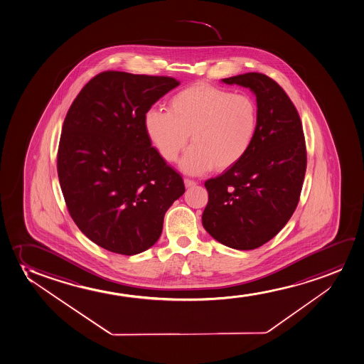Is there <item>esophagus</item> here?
<instances>
[{
    "mask_svg": "<svg viewBox=\"0 0 364 364\" xmlns=\"http://www.w3.org/2000/svg\"><path fill=\"white\" fill-rule=\"evenodd\" d=\"M184 184L185 188H186V189H189V188H193V186L196 185V181H194V180L191 179H184Z\"/></svg>",
    "mask_w": 364,
    "mask_h": 364,
    "instance_id": "esophagus-1",
    "label": "esophagus"
}]
</instances>
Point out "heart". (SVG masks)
<instances>
[{
	"label": "heart",
	"mask_w": 364,
	"mask_h": 364,
	"mask_svg": "<svg viewBox=\"0 0 364 364\" xmlns=\"http://www.w3.org/2000/svg\"><path fill=\"white\" fill-rule=\"evenodd\" d=\"M146 137L169 163L178 161L191 139L180 168L198 175L236 166L250 151L258 124V109L247 94L206 84L176 92L168 111L151 109L144 114Z\"/></svg>",
	"instance_id": "b5f03b06"
}]
</instances>
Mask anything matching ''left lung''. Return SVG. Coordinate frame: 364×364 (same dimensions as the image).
I'll return each instance as SVG.
<instances>
[{
	"label": "left lung",
	"mask_w": 364,
	"mask_h": 364,
	"mask_svg": "<svg viewBox=\"0 0 364 364\" xmlns=\"http://www.w3.org/2000/svg\"><path fill=\"white\" fill-rule=\"evenodd\" d=\"M248 87L257 99L258 124L250 151L205 188L203 226L233 250H255L282 231L298 206L306 171L301 121L291 100L259 73L222 79Z\"/></svg>",
	"instance_id": "8db88e82"
}]
</instances>
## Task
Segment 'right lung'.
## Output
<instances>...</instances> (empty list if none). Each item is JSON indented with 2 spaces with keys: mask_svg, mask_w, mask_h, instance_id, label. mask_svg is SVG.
<instances>
[{
  "mask_svg": "<svg viewBox=\"0 0 364 364\" xmlns=\"http://www.w3.org/2000/svg\"><path fill=\"white\" fill-rule=\"evenodd\" d=\"M179 84L169 76L104 71L66 114L59 183L76 226L105 250L133 255L151 248L168 208L185 193L143 123L146 111Z\"/></svg>",
  "mask_w": 364,
  "mask_h": 364,
  "instance_id": "right-lung-1",
  "label": "right lung"
}]
</instances>
